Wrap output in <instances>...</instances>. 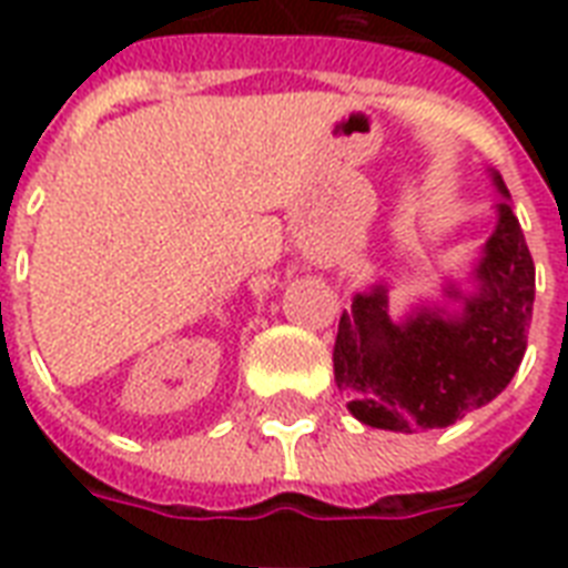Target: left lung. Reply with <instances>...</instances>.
<instances>
[{"label":"left lung","mask_w":568,"mask_h":568,"mask_svg":"<svg viewBox=\"0 0 568 568\" xmlns=\"http://www.w3.org/2000/svg\"><path fill=\"white\" fill-rule=\"evenodd\" d=\"M495 185L507 189L498 173ZM477 294L459 315L418 310L404 324L388 318L386 288L356 294L338 321L333 368L347 409L368 427L413 433L448 427L501 395L521 365L534 315V258L510 203L477 265Z\"/></svg>","instance_id":"1"}]
</instances>
